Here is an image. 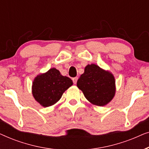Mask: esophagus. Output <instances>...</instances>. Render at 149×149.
<instances>
[{
    "label": "esophagus",
    "mask_w": 149,
    "mask_h": 149,
    "mask_svg": "<svg viewBox=\"0 0 149 149\" xmlns=\"http://www.w3.org/2000/svg\"><path fill=\"white\" fill-rule=\"evenodd\" d=\"M77 80H78V77H74V78H72V81L74 84H76L77 83Z\"/></svg>",
    "instance_id": "34e87169"
}]
</instances>
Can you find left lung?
I'll use <instances>...</instances> for the list:
<instances>
[{"mask_svg":"<svg viewBox=\"0 0 149 149\" xmlns=\"http://www.w3.org/2000/svg\"><path fill=\"white\" fill-rule=\"evenodd\" d=\"M77 85L87 100L99 107L109 104L115 94L113 74L94 64L85 66L84 73L79 77Z\"/></svg>","mask_w":149,"mask_h":149,"instance_id":"8db88e82","label":"left lung"}]
</instances>
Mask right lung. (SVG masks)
Returning a JSON list of instances; mask_svg holds the SVG:
<instances>
[{
  "label": "right lung",
  "mask_w": 149,
  "mask_h": 149,
  "mask_svg": "<svg viewBox=\"0 0 149 149\" xmlns=\"http://www.w3.org/2000/svg\"><path fill=\"white\" fill-rule=\"evenodd\" d=\"M73 84L68 77L53 68L43 74L37 75L32 83V95L40 105L48 107L60 100L63 93Z\"/></svg>",
  "instance_id": "add662e5"
}]
</instances>
